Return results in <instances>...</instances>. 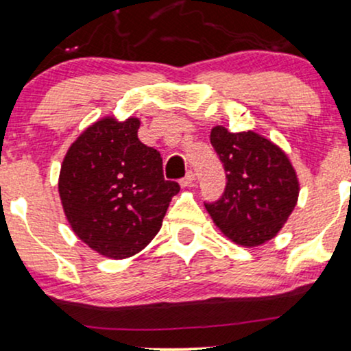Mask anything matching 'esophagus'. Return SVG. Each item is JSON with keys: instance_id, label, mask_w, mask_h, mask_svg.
I'll return each instance as SVG.
<instances>
[{"instance_id": "obj_1", "label": "esophagus", "mask_w": 351, "mask_h": 351, "mask_svg": "<svg viewBox=\"0 0 351 351\" xmlns=\"http://www.w3.org/2000/svg\"><path fill=\"white\" fill-rule=\"evenodd\" d=\"M193 180H195V174H193L192 171H189L187 174H185L184 179L179 180V184H180V187H189V185H192Z\"/></svg>"}]
</instances>
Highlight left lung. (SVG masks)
<instances>
[{
    "mask_svg": "<svg viewBox=\"0 0 351 351\" xmlns=\"http://www.w3.org/2000/svg\"><path fill=\"white\" fill-rule=\"evenodd\" d=\"M210 141L228 179L223 197L205 205L213 223L242 247L274 239L300 197V180L288 154L252 130L232 133L216 125Z\"/></svg>",
    "mask_w": 351,
    "mask_h": 351,
    "instance_id": "8db88e82",
    "label": "left lung"
}]
</instances>
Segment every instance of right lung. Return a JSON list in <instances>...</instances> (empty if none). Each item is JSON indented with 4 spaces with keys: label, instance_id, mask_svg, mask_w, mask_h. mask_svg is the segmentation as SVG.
<instances>
[{
    "label": "right lung",
    "instance_id": "obj_1",
    "mask_svg": "<svg viewBox=\"0 0 351 351\" xmlns=\"http://www.w3.org/2000/svg\"><path fill=\"white\" fill-rule=\"evenodd\" d=\"M140 123L102 117L73 141L60 169V200L73 232L115 261L154 239L180 190L164 180L161 154L138 140Z\"/></svg>",
    "mask_w": 351,
    "mask_h": 351
}]
</instances>
